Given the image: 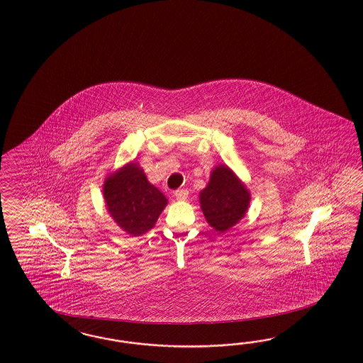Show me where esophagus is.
Segmentation results:
<instances>
[{
  "label": "esophagus",
  "instance_id": "34e87169",
  "mask_svg": "<svg viewBox=\"0 0 363 363\" xmlns=\"http://www.w3.org/2000/svg\"><path fill=\"white\" fill-rule=\"evenodd\" d=\"M174 196H176L178 201H185L187 196H189V191H187L186 189H178V190H176Z\"/></svg>",
  "mask_w": 363,
  "mask_h": 363
}]
</instances>
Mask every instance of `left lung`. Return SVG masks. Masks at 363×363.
<instances>
[{"mask_svg":"<svg viewBox=\"0 0 363 363\" xmlns=\"http://www.w3.org/2000/svg\"><path fill=\"white\" fill-rule=\"evenodd\" d=\"M250 191L230 167L217 165L209 184L199 191L201 210L214 230L225 233L235 226L247 213Z\"/></svg>","mask_w":363,"mask_h":363,"instance_id":"1","label":"left lung"}]
</instances>
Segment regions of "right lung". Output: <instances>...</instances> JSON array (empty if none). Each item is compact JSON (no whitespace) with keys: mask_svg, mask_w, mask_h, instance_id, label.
Returning a JSON list of instances; mask_svg holds the SVG:
<instances>
[{"mask_svg":"<svg viewBox=\"0 0 363 363\" xmlns=\"http://www.w3.org/2000/svg\"><path fill=\"white\" fill-rule=\"evenodd\" d=\"M104 199L110 217L133 237L152 230L167 205V198L147 181L135 161L105 178Z\"/></svg>","mask_w":363,"mask_h":363,"instance_id":"add662e5","label":"right lung"}]
</instances>
